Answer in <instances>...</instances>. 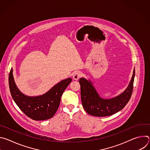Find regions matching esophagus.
Segmentation results:
<instances>
[{
	"mask_svg": "<svg viewBox=\"0 0 150 150\" xmlns=\"http://www.w3.org/2000/svg\"><path fill=\"white\" fill-rule=\"evenodd\" d=\"M82 75V74L81 71H75L74 74H73V79H75V80H77L79 78H81Z\"/></svg>",
	"mask_w": 150,
	"mask_h": 150,
	"instance_id": "obj_1",
	"label": "esophagus"
}]
</instances>
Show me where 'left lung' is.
Wrapping results in <instances>:
<instances>
[{
	"label": "left lung",
	"mask_w": 150,
	"mask_h": 150,
	"mask_svg": "<svg viewBox=\"0 0 150 150\" xmlns=\"http://www.w3.org/2000/svg\"><path fill=\"white\" fill-rule=\"evenodd\" d=\"M135 69L131 81L125 91L116 97L111 99L101 98L91 81L80 78L81 97L83 108L89 115L104 117L112 115L124 108L129 101L134 88Z\"/></svg>",
	"instance_id": "8db88e82"
}]
</instances>
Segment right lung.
Listing matches in <instances>:
<instances>
[{"label": "right lung", "mask_w": 150, "mask_h": 150, "mask_svg": "<svg viewBox=\"0 0 150 150\" xmlns=\"http://www.w3.org/2000/svg\"><path fill=\"white\" fill-rule=\"evenodd\" d=\"M11 68L9 75V90L16 105L26 116L34 120H43L52 118L57 110L63 93L72 79H64L46 94L29 97L23 94L16 86Z\"/></svg>", "instance_id": "add662e5"}]
</instances>
